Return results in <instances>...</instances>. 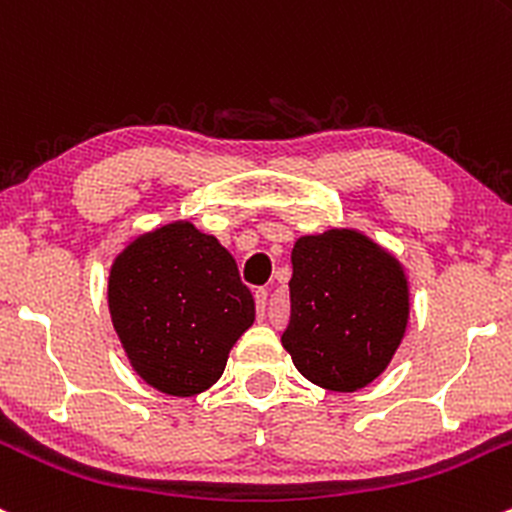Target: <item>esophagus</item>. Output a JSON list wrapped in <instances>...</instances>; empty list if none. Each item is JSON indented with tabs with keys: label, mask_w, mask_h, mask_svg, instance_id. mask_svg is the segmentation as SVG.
I'll return each instance as SVG.
<instances>
[{
	"label": "esophagus",
	"mask_w": 512,
	"mask_h": 512,
	"mask_svg": "<svg viewBox=\"0 0 512 512\" xmlns=\"http://www.w3.org/2000/svg\"><path fill=\"white\" fill-rule=\"evenodd\" d=\"M255 304H257V314L265 316V309H267V289H257V292H255Z\"/></svg>",
	"instance_id": "34e87169"
}]
</instances>
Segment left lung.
Listing matches in <instances>:
<instances>
[{"mask_svg": "<svg viewBox=\"0 0 512 512\" xmlns=\"http://www.w3.org/2000/svg\"><path fill=\"white\" fill-rule=\"evenodd\" d=\"M282 346L309 383L355 392L378 380L410 324V282L395 252L355 228L301 235Z\"/></svg>", "mask_w": 512, "mask_h": 512, "instance_id": "1", "label": "left lung"}]
</instances>
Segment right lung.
I'll use <instances>...</instances> for the list:
<instances>
[{
	"label": "right lung",
	"instance_id": "add662e5",
	"mask_svg": "<svg viewBox=\"0 0 512 512\" xmlns=\"http://www.w3.org/2000/svg\"><path fill=\"white\" fill-rule=\"evenodd\" d=\"M107 306L134 373L171 397L206 392L255 324V299L215 235L171 220L112 260Z\"/></svg>",
	"mask_w": 512,
	"mask_h": 512
}]
</instances>
